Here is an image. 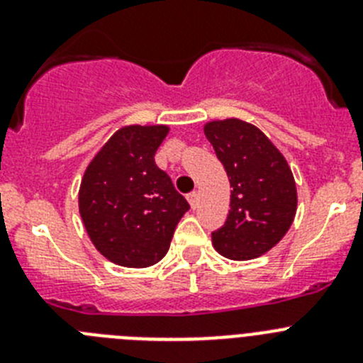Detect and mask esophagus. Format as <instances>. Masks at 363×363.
Returning <instances> with one entry per match:
<instances>
[{
	"label": "esophagus",
	"mask_w": 363,
	"mask_h": 363,
	"mask_svg": "<svg viewBox=\"0 0 363 363\" xmlns=\"http://www.w3.org/2000/svg\"><path fill=\"white\" fill-rule=\"evenodd\" d=\"M198 192H191V194H187V200H189V203H191V207L192 209H196L198 207Z\"/></svg>",
	"instance_id": "34e87169"
}]
</instances>
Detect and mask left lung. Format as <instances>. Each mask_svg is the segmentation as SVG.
Returning a JSON list of instances; mask_svg holds the SVG:
<instances>
[{"instance_id": "obj_1", "label": "left lung", "mask_w": 363, "mask_h": 363, "mask_svg": "<svg viewBox=\"0 0 363 363\" xmlns=\"http://www.w3.org/2000/svg\"><path fill=\"white\" fill-rule=\"evenodd\" d=\"M205 136L229 176L230 211L213 233L216 251L230 259H252L277 245L296 214V185L280 150L255 125L213 121Z\"/></svg>"}]
</instances>
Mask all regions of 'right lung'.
Listing matches in <instances>:
<instances>
[{
	"mask_svg": "<svg viewBox=\"0 0 363 363\" xmlns=\"http://www.w3.org/2000/svg\"><path fill=\"white\" fill-rule=\"evenodd\" d=\"M169 129L125 127L96 154L79 187V214L92 243L112 264L149 267L171 247L191 209L154 154Z\"/></svg>",
	"mask_w": 363,
	"mask_h": 363,
	"instance_id": "obj_1",
	"label": "right lung"
}]
</instances>
